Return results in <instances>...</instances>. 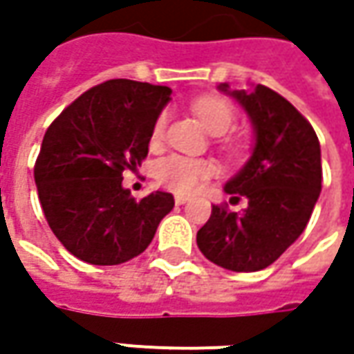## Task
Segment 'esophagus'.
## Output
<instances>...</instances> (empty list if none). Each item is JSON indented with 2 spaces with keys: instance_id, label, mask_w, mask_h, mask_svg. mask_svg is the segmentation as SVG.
I'll return each instance as SVG.
<instances>
[{
  "instance_id": "1",
  "label": "esophagus",
  "mask_w": 354,
  "mask_h": 354,
  "mask_svg": "<svg viewBox=\"0 0 354 354\" xmlns=\"http://www.w3.org/2000/svg\"><path fill=\"white\" fill-rule=\"evenodd\" d=\"M175 203H177V205H185V203H189V197H187V195H177V197H175Z\"/></svg>"
}]
</instances>
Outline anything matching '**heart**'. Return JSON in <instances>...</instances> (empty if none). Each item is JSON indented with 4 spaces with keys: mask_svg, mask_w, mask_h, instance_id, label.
Masks as SVG:
<instances>
[{
    "mask_svg": "<svg viewBox=\"0 0 354 354\" xmlns=\"http://www.w3.org/2000/svg\"><path fill=\"white\" fill-rule=\"evenodd\" d=\"M193 112L198 118V122L203 124V128L212 136H223L234 124V110L230 108V104L221 98H209V96L198 98L197 102L193 104ZM165 128H167V114L163 112V114H159L153 124V129H151L153 145L161 143L163 136H165ZM214 173H216V165L209 159L185 157L179 153L163 157L156 165L157 181L181 195L197 191L198 187L207 179H211Z\"/></svg>",
    "mask_w": 354,
    "mask_h": 354,
    "instance_id": "heart-1",
    "label": "heart"
}]
</instances>
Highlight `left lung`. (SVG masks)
Segmentation results:
<instances>
[{
	"label": "left lung",
	"instance_id": "1",
	"mask_svg": "<svg viewBox=\"0 0 354 354\" xmlns=\"http://www.w3.org/2000/svg\"><path fill=\"white\" fill-rule=\"evenodd\" d=\"M218 90L232 96L254 128L252 156L225 193L248 207L230 212L212 207L197 232L198 250L232 272H258L274 264L306 230L321 193V147L311 124L278 92L256 84Z\"/></svg>",
	"mask_w": 354,
	"mask_h": 354
}]
</instances>
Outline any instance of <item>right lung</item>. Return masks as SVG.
<instances>
[{
  "label": "right lung",
  "mask_w": 354,
  "mask_h": 354,
  "mask_svg": "<svg viewBox=\"0 0 354 354\" xmlns=\"http://www.w3.org/2000/svg\"><path fill=\"white\" fill-rule=\"evenodd\" d=\"M171 88L114 78L78 96L50 126L35 163V185L50 230L94 266L124 264L142 254L171 212V193L142 201L122 185L147 156L151 129Z\"/></svg>",
  "instance_id": "1"
}]
</instances>
